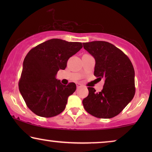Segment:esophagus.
<instances>
[{
    "label": "esophagus",
    "mask_w": 152,
    "mask_h": 152,
    "mask_svg": "<svg viewBox=\"0 0 152 152\" xmlns=\"http://www.w3.org/2000/svg\"><path fill=\"white\" fill-rule=\"evenodd\" d=\"M82 86V85L81 84H79V83H78V84H77V88H80V87H81Z\"/></svg>",
    "instance_id": "1"
}]
</instances>
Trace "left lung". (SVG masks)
Here are the masks:
<instances>
[{
    "label": "left lung",
    "mask_w": 152,
    "mask_h": 152,
    "mask_svg": "<svg viewBox=\"0 0 152 152\" xmlns=\"http://www.w3.org/2000/svg\"><path fill=\"white\" fill-rule=\"evenodd\" d=\"M83 45L95 59L94 75L99 80H104L101 92L88 87V95L82 101L84 109L98 118L115 117L132 101L136 92L132 61L109 42L96 41L83 43Z\"/></svg>",
    "instance_id": "obj_1"
}]
</instances>
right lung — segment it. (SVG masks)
<instances>
[{
	"label": "right lung",
	"mask_w": 152,
	"mask_h": 152,
	"mask_svg": "<svg viewBox=\"0 0 152 152\" xmlns=\"http://www.w3.org/2000/svg\"><path fill=\"white\" fill-rule=\"evenodd\" d=\"M82 48L80 42L53 39L33 48L27 54L18 88L27 107L33 113L51 118L65 109L68 97L75 91L76 84H61L55 75L59 69H65L68 59Z\"/></svg>",
	"instance_id": "right-lung-1"
}]
</instances>
